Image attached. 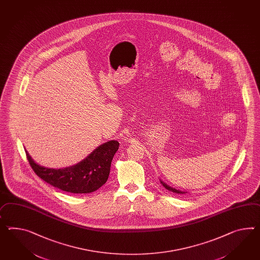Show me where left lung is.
I'll use <instances>...</instances> for the list:
<instances>
[{
  "instance_id": "8db88e82",
  "label": "left lung",
  "mask_w": 260,
  "mask_h": 260,
  "mask_svg": "<svg viewBox=\"0 0 260 260\" xmlns=\"http://www.w3.org/2000/svg\"><path fill=\"white\" fill-rule=\"evenodd\" d=\"M161 182V184L163 185V186L168 189V190H170V191H172V192L177 193V194H184V191H181V190H178V189H176V188H173L172 186H168L167 184H165L164 182H162V181H160Z\"/></svg>"
}]
</instances>
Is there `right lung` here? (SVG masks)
<instances>
[{
  "label": "right lung",
  "mask_w": 260,
  "mask_h": 260,
  "mask_svg": "<svg viewBox=\"0 0 260 260\" xmlns=\"http://www.w3.org/2000/svg\"><path fill=\"white\" fill-rule=\"evenodd\" d=\"M119 142L111 140L95 149L86 159L64 169H49L34 162L26 152L27 159L35 173L51 186L70 193L93 192L109 176L111 161L119 149Z\"/></svg>",
  "instance_id": "right-lung-1"
}]
</instances>
